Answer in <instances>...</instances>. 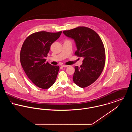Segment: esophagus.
Masks as SVG:
<instances>
[{
	"mask_svg": "<svg viewBox=\"0 0 132 132\" xmlns=\"http://www.w3.org/2000/svg\"><path fill=\"white\" fill-rule=\"evenodd\" d=\"M61 66L62 67H63V68H66V67H68L69 65H64V64H62Z\"/></svg>",
	"mask_w": 132,
	"mask_h": 132,
	"instance_id": "esophagus-1",
	"label": "esophagus"
}]
</instances>
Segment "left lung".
I'll list each match as a JSON object with an SVG mask.
<instances>
[{
	"label": "left lung",
	"mask_w": 132,
	"mask_h": 132,
	"mask_svg": "<svg viewBox=\"0 0 132 132\" xmlns=\"http://www.w3.org/2000/svg\"><path fill=\"white\" fill-rule=\"evenodd\" d=\"M63 34L74 40L78 56L83 58L80 67L75 66L73 81L84 88L93 84L101 74L105 63V51L101 38L93 29L78 27L64 30Z\"/></svg>",
	"instance_id": "8db88e82"
}]
</instances>
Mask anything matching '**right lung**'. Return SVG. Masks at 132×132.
Listing matches in <instances>:
<instances>
[{
    "instance_id": "obj_1",
    "label": "right lung",
    "mask_w": 132,
    "mask_h": 132,
    "mask_svg": "<svg viewBox=\"0 0 132 132\" xmlns=\"http://www.w3.org/2000/svg\"><path fill=\"white\" fill-rule=\"evenodd\" d=\"M62 31L37 32L26 38L21 48L20 62L28 78L42 89H48L55 83L59 66L46 62L51 45L59 38Z\"/></svg>"
}]
</instances>
